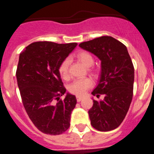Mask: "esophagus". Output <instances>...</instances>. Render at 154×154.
<instances>
[{
    "instance_id": "34e87169",
    "label": "esophagus",
    "mask_w": 154,
    "mask_h": 154,
    "mask_svg": "<svg viewBox=\"0 0 154 154\" xmlns=\"http://www.w3.org/2000/svg\"><path fill=\"white\" fill-rule=\"evenodd\" d=\"M82 99H83V97H82V96H76V99H77V102H80Z\"/></svg>"
}]
</instances>
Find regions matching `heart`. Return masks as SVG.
Here are the masks:
<instances>
[{"label": "heart", "mask_w": 154, "mask_h": 154, "mask_svg": "<svg viewBox=\"0 0 154 154\" xmlns=\"http://www.w3.org/2000/svg\"><path fill=\"white\" fill-rule=\"evenodd\" d=\"M76 57L78 58L81 63L83 64L85 67L89 68L92 67L94 65V58L88 51H80L79 52ZM70 65V59L69 58H66L62 62V63L59 65L58 68V72L60 74L61 77L64 79H69V68ZM92 83L89 79L84 78L76 79L73 81L70 85H69V91L71 93L75 94L76 96H82L85 94L86 90L89 89L92 86Z\"/></svg>", "instance_id": "b5f03b06"}]
</instances>
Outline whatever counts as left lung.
Returning a JSON list of instances; mask_svg holds the SVG:
<instances>
[{"mask_svg": "<svg viewBox=\"0 0 154 154\" xmlns=\"http://www.w3.org/2000/svg\"><path fill=\"white\" fill-rule=\"evenodd\" d=\"M79 47L101 61V74L92 94L103 100L93 99L89 110L91 125L99 131L115 130L124 119L133 99L134 68L126 46L110 36H102L82 42Z\"/></svg>", "mask_w": 154, "mask_h": 154, "instance_id": "left-lung-1", "label": "left lung"}]
</instances>
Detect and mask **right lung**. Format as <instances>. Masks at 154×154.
Instances as JSON below:
<instances>
[{
	"instance_id": "1",
	"label": "right lung",
	"mask_w": 154,
	"mask_h": 154,
	"mask_svg": "<svg viewBox=\"0 0 154 154\" xmlns=\"http://www.w3.org/2000/svg\"><path fill=\"white\" fill-rule=\"evenodd\" d=\"M77 43L37 42L27 46L19 56L16 77L24 107L41 132L59 135L70 126L77 101L67 93L58 72L59 65Z\"/></svg>"
}]
</instances>
